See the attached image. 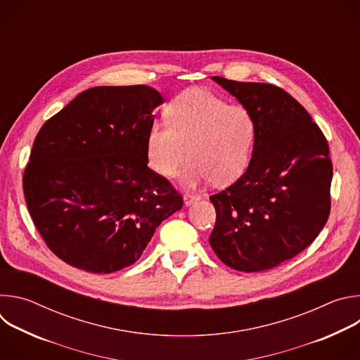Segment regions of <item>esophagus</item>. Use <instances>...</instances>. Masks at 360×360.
Wrapping results in <instances>:
<instances>
[{
	"label": "esophagus",
	"instance_id": "esophagus-1",
	"mask_svg": "<svg viewBox=\"0 0 360 360\" xmlns=\"http://www.w3.org/2000/svg\"><path fill=\"white\" fill-rule=\"evenodd\" d=\"M199 200V195H193V193H185L184 195V203L186 205V207H189L191 203Z\"/></svg>",
	"mask_w": 360,
	"mask_h": 360
}]
</instances>
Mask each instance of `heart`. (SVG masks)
I'll return each instance as SVG.
<instances>
[{
    "instance_id": "b5f03b06",
    "label": "heart",
    "mask_w": 360,
    "mask_h": 360,
    "mask_svg": "<svg viewBox=\"0 0 360 360\" xmlns=\"http://www.w3.org/2000/svg\"><path fill=\"white\" fill-rule=\"evenodd\" d=\"M165 121L152 124L146 135V160L157 174L175 176L188 153L192 160L182 179L189 186L211 179L231 182L248 167L256 136L248 108L193 88L167 107Z\"/></svg>"
}]
</instances>
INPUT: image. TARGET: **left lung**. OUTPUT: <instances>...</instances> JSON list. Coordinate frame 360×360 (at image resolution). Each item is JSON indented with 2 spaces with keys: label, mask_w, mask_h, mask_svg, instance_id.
Listing matches in <instances>:
<instances>
[{
  "label": "left lung",
  "mask_w": 360,
  "mask_h": 360,
  "mask_svg": "<svg viewBox=\"0 0 360 360\" xmlns=\"http://www.w3.org/2000/svg\"><path fill=\"white\" fill-rule=\"evenodd\" d=\"M250 111L256 124L245 174L210 196L217 222L210 243L240 272H261L309 246L330 212L332 161L312 117L282 88L212 77Z\"/></svg>",
  "instance_id": "left-lung-1"
}]
</instances>
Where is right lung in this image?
I'll use <instances>...</instances> for the list:
<instances>
[{
    "mask_svg": "<svg viewBox=\"0 0 360 360\" xmlns=\"http://www.w3.org/2000/svg\"><path fill=\"white\" fill-rule=\"evenodd\" d=\"M162 102L146 85L95 86L39 129L22 189L34 225L65 264L121 271L182 208L169 181L148 168L146 135Z\"/></svg>",
    "mask_w": 360,
    "mask_h": 360,
    "instance_id": "add662e5",
    "label": "right lung"
}]
</instances>
